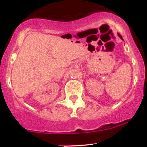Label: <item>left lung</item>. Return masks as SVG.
Returning <instances> with one entry per match:
<instances>
[{"label": "left lung", "instance_id": "1", "mask_svg": "<svg viewBox=\"0 0 147 147\" xmlns=\"http://www.w3.org/2000/svg\"><path fill=\"white\" fill-rule=\"evenodd\" d=\"M119 36H120V37H121V38H122V36H120V35H119ZM122 39H123V38H122Z\"/></svg>", "mask_w": 147, "mask_h": 147}]
</instances>
